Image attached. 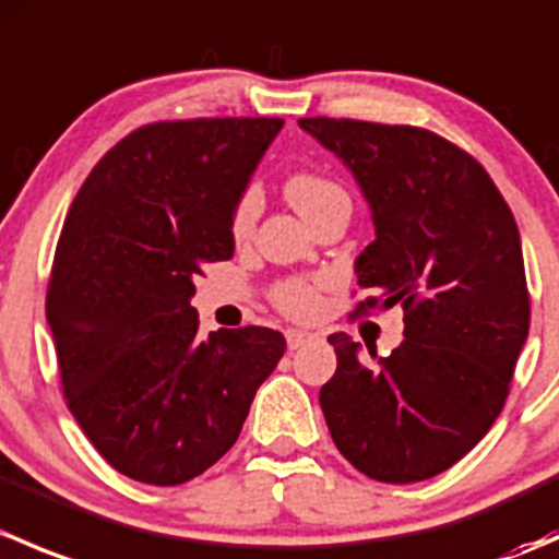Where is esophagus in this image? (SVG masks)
<instances>
[{"label": "esophagus", "instance_id": "34e87169", "mask_svg": "<svg viewBox=\"0 0 559 559\" xmlns=\"http://www.w3.org/2000/svg\"><path fill=\"white\" fill-rule=\"evenodd\" d=\"M306 341H311V335L302 330H286V346H289V352H297L300 346H306Z\"/></svg>", "mask_w": 559, "mask_h": 559}]
</instances>
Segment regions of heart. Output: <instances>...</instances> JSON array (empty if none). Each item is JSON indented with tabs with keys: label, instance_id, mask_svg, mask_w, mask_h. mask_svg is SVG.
<instances>
[{
	"label": "heart",
	"instance_id": "b5f03b06",
	"mask_svg": "<svg viewBox=\"0 0 559 559\" xmlns=\"http://www.w3.org/2000/svg\"><path fill=\"white\" fill-rule=\"evenodd\" d=\"M284 194L286 200L295 205V211L300 213L306 222H311L321 207L330 205L337 197H346V191L335 183L326 175L313 173V170H297L284 180ZM259 213V194L257 189H246L240 194V200L235 202V211L229 216V233L233 238L246 240L251 235L253 222H257ZM321 281H300L292 278L275 289V306L281 308L286 316H295V319H311L321 311Z\"/></svg>",
	"mask_w": 559,
	"mask_h": 559
}]
</instances>
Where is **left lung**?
<instances>
[{
	"instance_id": "obj_1",
	"label": "left lung",
	"mask_w": 559,
	"mask_h": 559,
	"mask_svg": "<svg viewBox=\"0 0 559 559\" xmlns=\"http://www.w3.org/2000/svg\"><path fill=\"white\" fill-rule=\"evenodd\" d=\"M352 170L376 240L357 257L354 313L403 306L389 357L346 332L319 392L337 452L386 484L438 476L492 427L527 341L520 229L487 170L441 134L354 118H300Z\"/></svg>"
}]
</instances>
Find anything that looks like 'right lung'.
Wrapping results in <instances>:
<instances>
[{
    "instance_id": "add662e5",
    "label": "right lung",
    "mask_w": 559,
    "mask_h": 559,
    "mask_svg": "<svg viewBox=\"0 0 559 559\" xmlns=\"http://www.w3.org/2000/svg\"><path fill=\"white\" fill-rule=\"evenodd\" d=\"M281 118L145 123L88 173L67 213L48 316L61 389L81 430L123 476L175 487L238 441L284 357L278 330L202 341V264L233 259L229 216Z\"/></svg>"
}]
</instances>
